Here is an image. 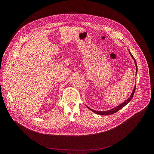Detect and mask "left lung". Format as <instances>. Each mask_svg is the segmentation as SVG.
Returning <instances> with one entry per match:
<instances>
[{"instance_id": "left-lung-1", "label": "left lung", "mask_w": 154, "mask_h": 154, "mask_svg": "<svg viewBox=\"0 0 154 154\" xmlns=\"http://www.w3.org/2000/svg\"><path fill=\"white\" fill-rule=\"evenodd\" d=\"M129 53H130V55L131 56V57L133 58V59H134V61H135V65H136V72H137V69H138V68H137V62H136V61H135V60L134 56L132 55V54H131L130 53V52H129ZM135 88H136V85L135 86V88H134V90H133L132 93L131 94V96H130L124 102H123L122 103H121V104L119 105V106H117L116 107H115V108H114L110 109V110L106 111V112H99V111L94 110V109L90 108L88 107V106H87V107L88 108L90 109H91V110L93 112H94V113H95L96 114H97V115H108L114 114V113H116L118 111H119V109H121V108H122L124 106H125V105L131 100V99H132V97H133V96H134V93H135Z\"/></svg>"}]
</instances>
